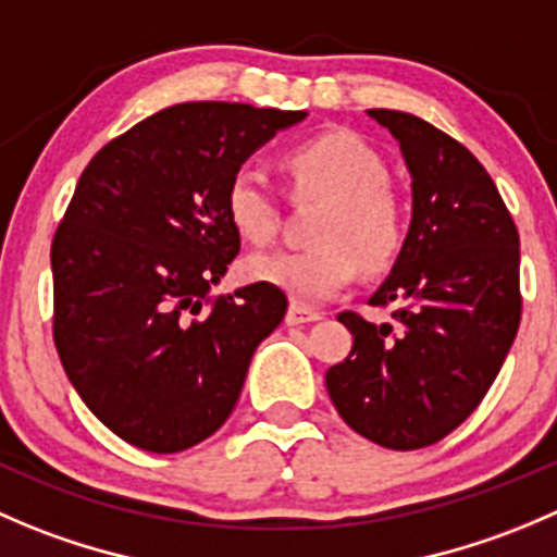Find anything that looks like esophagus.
Returning a JSON list of instances; mask_svg holds the SVG:
<instances>
[{
	"instance_id": "1",
	"label": "esophagus",
	"mask_w": 557,
	"mask_h": 557,
	"mask_svg": "<svg viewBox=\"0 0 557 557\" xmlns=\"http://www.w3.org/2000/svg\"><path fill=\"white\" fill-rule=\"evenodd\" d=\"M285 321H288L290 326H296V323H312V321H321V312L310 310V307L290 305L288 307V315H285Z\"/></svg>"
}]
</instances>
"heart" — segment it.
<instances>
[{
  "label": "heart",
  "instance_id": "heart-1",
  "mask_svg": "<svg viewBox=\"0 0 557 557\" xmlns=\"http://www.w3.org/2000/svg\"><path fill=\"white\" fill-rule=\"evenodd\" d=\"M290 185L305 196L326 198L312 239L301 252L247 258L252 283L272 285L299 305H321L367 272H383L405 245V218L386 190L388 169L381 154L348 129L312 135L285 152ZM225 218L250 245H269L277 234V201L267 180L242 165L225 187Z\"/></svg>",
  "mask_w": 557,
  "mask_h": 557
}]
</instances>
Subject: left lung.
I'll return each mask as SVG.
<instances>
[{"instance_id":"left-lung-1","label":"left lung","mask_w":557,"mask_h":557,"mask_svg":"<svg viewBox=\"0 0 557 557\" xmlns=\"http://www.w3.org/2000/svg\"><path fill=\"white\" fill-rule=\"evenodd\" d=\"M410 171L413 218L392 274L370 296L394 323L356 312L348 359L326 388L345 424L386 449L438 444L476 410L520 329V234L484 165L444 129L372 108Z\"/></svg>"}]
</instances>
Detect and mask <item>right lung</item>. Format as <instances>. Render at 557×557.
I'll return each mask as SVG.
<instances>
[{"instance_id":"add662e5","label":"right lung","mask_w":557,"mask_h":557,"mask_svg":"<svg viewBox=\"0 0 557 557\" xmlns=\"http://www.w3.org/2000/svg\"><path fill=\"white\" fill-rule=\"evenodd\" d=\"M307 111L182 102L108 141L53 234V343L111 433L174 455L223 428L263 337L288 310L252 283L209 299L239 252L225 187Z\"/></svg>"}]
</instances>
